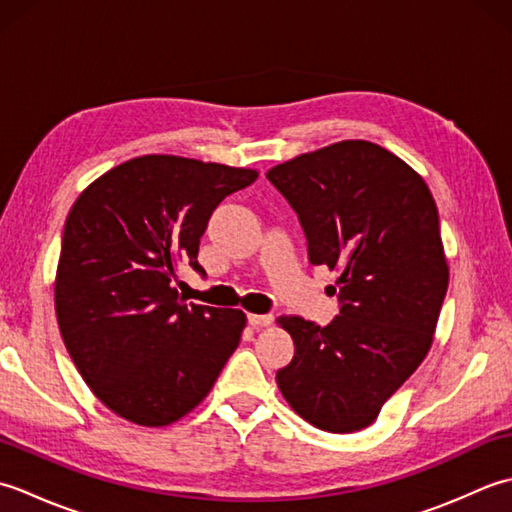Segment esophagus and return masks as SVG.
Segmentation results:
<instances>
[{"label": "esophagus", "instance_id": "obj_1", "mask_svg": "<svg viewBox=\"0 0 512 512\" xmlns=\"http://www.w3.org/2000/svg\"><path fill=\"white\" fill-rule=\"evenodd\" d=\"M248 325H253V328H268L270 323H273V314H248Z\"/></svg>", "mask_w": 512, "mask_h": 512}]
</instances>
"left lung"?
Listing matches in <instances>:
<instances>
[{"instance_id": "8db88e82", "label": "left lung", "mask_w": 512, "mask_h": 512, "mask_svg": "<svg viewBox=\"0 0 512 512\" xmlns=\"http://www.w3.org/2000/svg\"><path fill=\"white\" fill-rule=\"evenodd\" d=\"M266 178L299 215L310 264L339 273L341 303L325 328L277 319L295 341L277 385L317 429L361 431L433 343L449 286L436 200L407 162L367 140L301 154Z\"/></svg>"}]
</instances>
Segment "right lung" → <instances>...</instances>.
Returning <instances> with one entry per match:
<instances>
[{
	"instance_id": "right-lung-1",
	"label": "right lung",
	"mask_w": 512,
	"mask_h": 512,
	"mask_svg": "<svg viewBox=\"0 0 512 512\" xmlns=\"http://www.w3.org/2000/svg\"><path fill=\"white\" fill-rule=\"evenodd\" d=\"M257 180L193 158L149 154L103 173L72 204L54 310L72 361L107 409L165 427L209 394L246 314L184 303L171 286L198 264L200 237L226 195Z\"/></svg>"
}]
</instances>
